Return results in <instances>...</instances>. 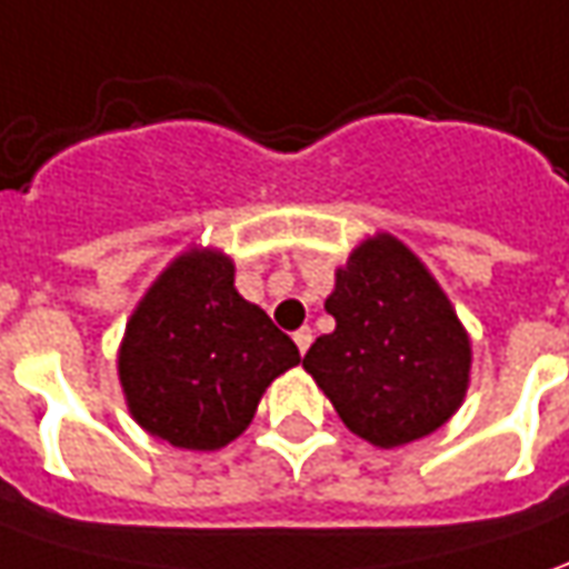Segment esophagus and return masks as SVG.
Here are the masks:
<instances>
[{
	"mask_svg": "<svg viewBox=\"0 0 569 569\" xmlns=\"http://www.w3.org/2000/svg\"><path fill=\"white\" fill-rule=\"evenodd\" d=\"M292 339H296V346H299V351L305 355V351L311 349V339H315V336H311V327H301V330H296Z\"/></svg>",
	"mask_w": 569,
	"mask_h": 569,
	"instance_id": "esophagus-1",
	"label": "esophagus"
}]
</instances>
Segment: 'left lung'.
Wrapping results in <instances>:
<instances>
[{
    "label": "left lung",
    "instance_id": "1",
    "mask_svg": "<svg viewBox=\"0 0 569 569\" xmlns=\"http://www.w3.org/2000/svg\"><path fill=\"white\" fill-rule=\"evenodd\" d=\"M323 308L336 330L317 339L301 367L355 436L405 446L461 408L470 339L442 286L396 236L365 239L336 270Z\"/></svg>",
    "mask_w": 569,
    "mask_h": 569
}]
</instances>
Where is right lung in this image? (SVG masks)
I'll use <instances>...</instances> for the list:
<instances>
[{
    "mask_svg": "<svg viewBox=\"0 0 569 569\" xmlns=\"http://www.w3.org/2000/svg\"><path fill=\"white\" fill-rule=\"evenodd\" d=\"M301 361L296 342L233 286V261L189 249L127 320L118 377L146 432L214 451L252 423L270 382Z\"/></svg>",
    "mask_w": 569,
    "mask_h": 569,
    "instance_id": "1",
    "label": "right lung"
}]
</instances>
